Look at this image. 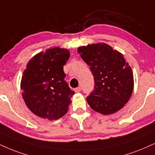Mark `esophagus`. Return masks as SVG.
<instances>
[{"instance_id":"esophagus-1","label":"esophagus","mask_w":155,"mask_h":155,"mask_svg":"<svg viewBox=\"0 0 155 155\" xmlns=\"http://www.w3.org/2000/svg\"><path fill=\"white\" fill-rule=\"evenodd\" d=\"M81 87H77V88H76L75 89H74V91H75V92H76V93H78V92L81 91Z\"/></svg>"}]
</instances>
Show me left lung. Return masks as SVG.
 I'll return each instance as SVG.
<instances>
[{"label":"left lung","instance_id":"8db88e82","mask_svg":"<svg viewBox=\"0 0 155 155\" xmlns=\"http://www.w3.org/2000/svg\"><path fill=\"white\" fill-rule=\"evenodd\" d=\"M78 53L94 78V89L87 98L90 107L104 115L122 109L134 89L132 70L123 54L105 43L81 46Z\"/></svg>","mask_w":155,"mask_h":155}]
</instances>
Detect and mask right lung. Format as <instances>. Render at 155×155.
<instances>
[{"instance_id":"1","label":"right lung","mask_w":155,"mask_h":155,"mask_svg":"<svg viewBox=\"0 0 155 155\" xmlns=\"http://www.w3.org/2000/svg\"><path fill=\"white\" fill-rule=\"evenodd\" d=\"M69 57L68 49L54 47L36 54L28 61L21 89L27 107L36 116L56 120L68 111L74 91L64 80L63 66Z\"/></svg>"}]
</instances>
